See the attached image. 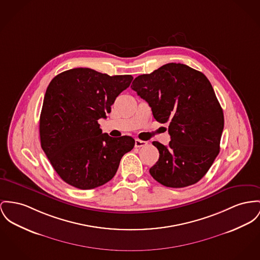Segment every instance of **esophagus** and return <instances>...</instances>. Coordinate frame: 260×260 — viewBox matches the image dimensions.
Returning <instances> with one entry per match:
<instances>
[{
	"mask_svg": "<svg viewBox=\"0 0 260 260\" xmlns=\"http://www.w3.org/2000/svg\"><path fill=\"white\" fill-rule=\"evenodd\" d=\"M147 144H148V142H146V141H142V140H139V139L135 140V147L136 148L145 147V146H147Z\"/></svg>",
	"mask_w": 260,
	"mask_h": 260,
	"instance_id": "34e87169",
	"label": "esophagus"
}]
</instances>
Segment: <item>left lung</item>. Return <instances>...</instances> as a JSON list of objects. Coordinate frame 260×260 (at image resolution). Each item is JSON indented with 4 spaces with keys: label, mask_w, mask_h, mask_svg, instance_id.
Returning a JSON list of instances; mask_svg holds the SVG:
<instances>
[{
    "label": "left lung",
    "mask_w": 260,
    "mask_h": 260,
    "mask_svg": "<svg viewBox=\"0 0 260 260\" xmlns=\"http://www.w3.org/2000/svg\"><path fill=\"white\" fill-rule=\"evenodd\" d=\"M132 89L152 108L159 123H169L171 142H153L159 157L151 175L167 187L198 182L220 152L224 113L206 76L184 64L169 63L138 76Z\"/></svg>",
    "instance_id": "1"
}]
</instances>
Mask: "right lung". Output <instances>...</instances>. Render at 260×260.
Returning <instances> with one entry per match:
<instances>
[{
    "label": "right lung",
    "mask_w": 260,
    "mask_h": 260,
    "mask_svg": "<svg viewBox=\"0 0 260 260\" xmlns=\"http://www.w3.org/2000/svg\"><path fill=\"white\" fill-rule=\"evenodd\" d=\"M131 75L108 76L89 68L57 75L46 89L39 119L41 148L58 175L79 189L108 182L135 140L103 133L99 119L130 86Z\"/></svg>",
    "instance_id": "right-lung-1"
}]
</instances>
